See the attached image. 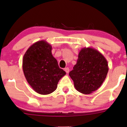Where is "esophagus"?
Listing matches in <instances>:
<instances>
[{"label": "esophagus", "mask_w": 127, "mask_h": 127, "mask_svg": "<svg viewBox=\"0 0 127 127\" xmlns=\"http://www.w3.org/2000/svg\"><path fill=\"white\" fill-rule=\"evenodd\" d=\"M65 71L66 72V73H68L69 72V67H66V68L65 69Z\"/></svg>", "instance_id": "esophagus-1"}]
</instances>
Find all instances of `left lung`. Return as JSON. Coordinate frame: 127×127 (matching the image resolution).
Returning <instances> with one entry per match:
<instances>
[{
    "mask_svg": "<svg viewBox=\"0 0 127 127\" xmlns=\"http://www.w3.org/2000/svg\"><path fill=\"white\" fill-rule=\"evenodd\" d=\"M109 70L105 57L95 48H81L77 63L69 72L74 86L80 93L90 94L100 87Z\"/></svg>",
    "mask_w": 127,
    "mask_h": 127,
    "instance_id": "obj_1",
    "label": "left lung"
}]
</instances>
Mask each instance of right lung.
<instances>
[{"label": "right lung", "instance_id": "1", "mask_svg": "<svg viewBox=\"0 0 127 127\" xmlns=\"http://www.w3.org/2000/svg\"><path fill=\"white\" fill-rule=\"evenodd\" d=\"M52 46L45 40L36 41L28 48L22 59V69L28 83L36 93L47 95L57 88L66 74L53 56Z\"/></svg>", "mask_w": 127, "mask_h": 127}]
</instances>
